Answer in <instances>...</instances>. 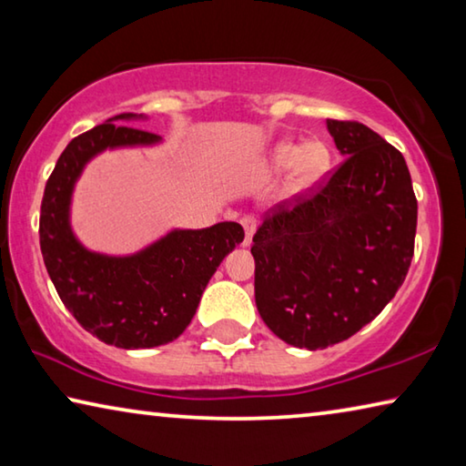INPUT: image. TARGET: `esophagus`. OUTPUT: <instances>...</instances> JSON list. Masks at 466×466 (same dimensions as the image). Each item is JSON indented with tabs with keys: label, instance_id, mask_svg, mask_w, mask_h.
<instances>
[{
	"label": "esophagus",
	"instance_id": "1",
	"mask_svg": "<svg viewBox=\"0 0 466 466\" xmlns=\"http://www.w3.org/2000/svg\"><path fill=\"white\" fill-rule=\"evenodd\" d=\"M240 224H242V228H244V240H242V247H250V242H252V234H255V230H257L255 219H252L250 216H244V218L240 219Z\"/></svg>",
	"mask_w": 466,
	"mask_h": 466
}]
</instances>
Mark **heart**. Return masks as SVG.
<instances>
[{
	"mask_svg": "<svg viewBox=\"0 0 466 466\" xmlns=\"http://www.w3.org/2000/svg\"><path fill=\"white\" fill-rule=\"evenodd\" d=\"M269 164L275 170H286L294 167L296 180L299 187H312L317 180L325 177L330 164V154L322 141H306V144H294V141H281L271 149Z\"/></svg>",
	"mask_w": 466,
	"mask_h": 466,
	"instance_id": "heart-1",
	"label": "heart"
}]
</instances>
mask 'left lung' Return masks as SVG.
<instances>
[{
    "mask_svg": "<svg viewBox=\"0 0 466 466\" xmlns=\"http://www.w3.org/2000/svg\"><path fill=\"white\" fill-rule=\"evenodd\" d=\"M345 160L325 185L271 209L252 236L257 310L281 341L325 350L374 320L413 258L417 199L397 147L327 119Z\"/></svg>",
    "mask_w": 466,
    "mask_h": 466,
    "instance_id": "1",
    "label": "left lung"
}]
</instances>
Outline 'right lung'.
Instances as JSON below:
<instances>
[{
    "instance_id": "obj_1",
    "label": "right lung",
    "mask_w": 466,
    "mask_h": 466,
    "mask_svg": "<svg viewBox=\"0 0 466 466\" xmlns=\"http://www.w3.org/2000/svg\"><path fill=\"white\" fill-rule=\"evenodd\" d=\"M121 113L69 141L46 180L41 203V250L55 289L76 320L106 345L147 350L175 341L195 317L211 275L244 230L219 222L203 230L175 228L133 255L86 248L72 228V197L92 157L116 147H147L162 137L129 125Z\"/></svg>"
}]
</instances>
